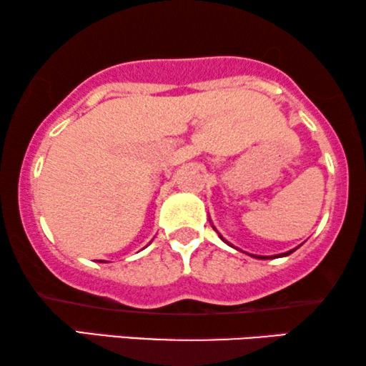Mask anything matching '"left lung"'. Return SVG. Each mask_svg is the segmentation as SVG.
I'll return each instance as SVG.
<instances>
[{"instance_id":"8db88e82","label":"left lung","mask_w":366,"mask_h":366,"mask_svg":"<svg viewBox=\"0 0 366 366\" xmlns=\"http://www.w3.org/2000/svg\"><path fill=\"white\" fill-rule=\"evenodd\" d=\"M295 252V249H292V252H288V253H283V254H280V257H287V254H290V253H293ZM254 258H268V257H254Z\"/></svg>"}]
</instances>
